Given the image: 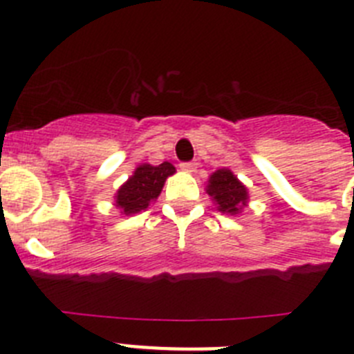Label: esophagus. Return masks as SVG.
<instances>
[{"label": "esophagus", "instance_id": "esophagus-1", "mask_svg": "<svg viewBox=\"0 0 354 354\" xmlns=\"http://www.w3.org/2000/svg\"><path fill=\"white\" fill-rule=\"evenodd\" d=\"M180 170L183 171H195L196 162H180Z\"/></svg>", "mask_w": 354, "mask_h": 354}]
</instances>
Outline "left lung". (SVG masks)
<instances>
[{"mask_svg":"<svg viewBox=\"0 0 354 354\" xmlns=\"http://www.w3.org/2000/svg\"><path fill=\"white\" fill-rule=\"evenodd\" d=\"M205 192L212 198L218 211L223 214H241L243 209L248 205V187L228 168H220L209 175Z\"/></svg>","mask_w":354,"mask_h":354,"instance_id":"8db88e82","label":"left lung"}]
</instances>
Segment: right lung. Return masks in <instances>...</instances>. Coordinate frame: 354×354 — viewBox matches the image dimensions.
Masks as SVG:
<instances>
[{
	"label": "right lung",
	"instance_id": "right-lung-1",
	"mask_svg": "<svg viewBox=\"0 0 354 354\" xmlns=\"http://www.w3.org/2000/svg\"><path fill=\"white\" fill-rule=\"evenodd\" d=\"M175 174V167L171 162L165 161L158 167L142 162L136 167L129 179L118 187L115 193V207L120 211V214L131 216L147 211L152 202H156L161 189L165 186V180Z\"/></svg>",
	"mask_w": 354,
	"mask_h": 354
}]
</instances>
